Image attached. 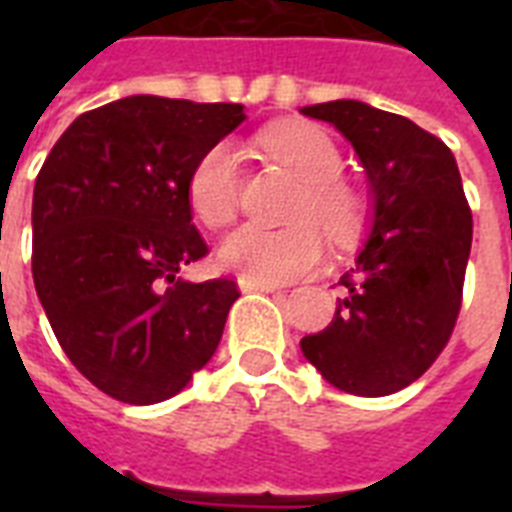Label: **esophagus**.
<instances>
[{"label":"esophagus","mask_w":512,"mask_h":512,"mask_svg":"<svg viewBox=\"0 0 512 512\" xmlns=\"http://www.w3.org/2000/svg\"><path fill=\"white\" fill-rule=\"evenodd\" d=\"M239 287L244 292H279V284H271V281H255V279H239Z\"/></svg>","instance_id":"34e87169"}]
</instances>
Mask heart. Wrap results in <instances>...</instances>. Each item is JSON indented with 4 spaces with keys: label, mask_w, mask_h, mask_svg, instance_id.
I'll list each match as a JSON object with an SVG mask.
<instances>
[{
    "label": "heart",
    "mask_w": 512,
    "mask_h": 512,
    "mask_svg": "<svg viewBox=\"0 0 512 512\" xmlns=\"http://www.w3.org/2000/svg\"><path fill=\"white\" fill-rule=\"evenodd\" d=\"M260 146L300 183L284 231L244 225L220 244V263L244 279L292 281L324 260L327 236L348 247L364 233L366 199L356 185L342 180V154L327 132L311 124H279L260 135ZM185 196L193 215L207 228L233 223L241 201L239 159L228 143H215L193 162Z\"/></svg>",
    "instance_id": "heart-1"
}]
</instances>
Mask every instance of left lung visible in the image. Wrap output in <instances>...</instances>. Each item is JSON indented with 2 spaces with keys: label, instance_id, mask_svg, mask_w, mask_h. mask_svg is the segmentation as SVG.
<instances>
[{
  "label": "left lung",
  "instance_id": "8db88e82",
  "mask_svg": "<svg viewBox=\"0 0 512 512\" xmlns=\"http://www.w3.org/2000/svg\"><path fill=\"white\" fill-rule=\"evenodd\" d=\"M353 143L374 196L372 233L340 279L332 324L300 340L335 388L390 396L428 372L452 337L473 212L444 140L358 100L303 108Z\"/></svg>",
  "mask_w": 512,
  "mask_h": 512
}]
</instances>
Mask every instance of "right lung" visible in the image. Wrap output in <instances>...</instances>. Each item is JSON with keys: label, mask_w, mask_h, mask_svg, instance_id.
<instances>
[{"label": "right lung", "mask_w": 512, "mask_h": 512, "mask_svg": "<svg viewBox=\"0 0 512 512\" xmlns=\"http://www.w3.org/2000/svg\"><path fill=\"white\" fill-rule=\"evenodd\" d=\"M244 119L239 103L132 95L76 116L36 175V295L71 364L116 401H167L223 337L239 284L177 276L209 255L185 180Z\"/></svg>", "instance_id": "obj_1"}]
</instances>
